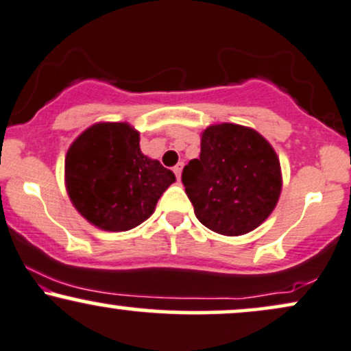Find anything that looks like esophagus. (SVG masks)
Returning a JSON list of instances; mask_svg holds the SVG:
<instances>
[{
	"label": "esophagus",
	"mask_w": 351,
	"mask_h": 351,
	"mask_svg": "<svg viewBox=\"0 0 351 351\" xmlns=\"http://www.w3.org/2000/svg\"><path fill=\"white\" fill-rule=\"evenodd\" d=\"M181 170H183V162H180L178 165H176V167H173V173H175L176 175V178H181Z\"/></svg>",
	"instance_id": "1"
}]
</instances>
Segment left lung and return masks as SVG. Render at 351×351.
Returning a JSON list of instances; mask_svg holds the SVG:
<instances>
[{"label": "left lung", "mask_w": 351, "mask_h": 351, "mask_svg": "<svg viewBox=\"0 0 351 351\" xmlns=\"http://www.w3.org/2000/svg\"><path fill=\"white\" fill-rule=\"evenodd\" d=\"M181 181L202 226L222 235H243L276 206L280 160L256 130L226 122L202 132L199 158L183 168Z\"/></svg>", "instance_id": "8db88e82"}]
</instances>
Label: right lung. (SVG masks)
<instances>
[{"label":"right lung","mask_w":351,"mask_h":351,"mask_svg":"<svg viewBox=\"0 0 351 351\" xmlns=\"http://www.w3.org/2000/svg\"><path fill=\"white\" fill-rule=\"evenodd\" d=\"M70 199L84 219L111 232L130 230L149 219L173 171L147 158L138 132L128 124H96L71 143L65 158Z\"/></svg>","instance_id":"right-lung-1"}]
</instances>
